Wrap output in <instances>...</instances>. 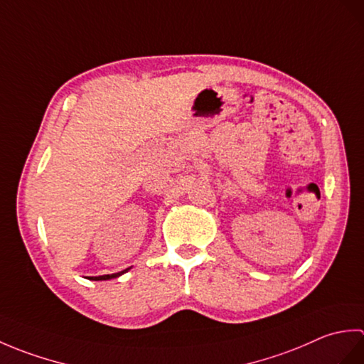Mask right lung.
<instances>
[{"instance_id": "1", "label": "right lung", "mask_w": 364, "mask_h": 364, "mask_svg": "<svg viewBox=\"0 0 364 364\" xmlns=\"http://www.w3.org/2000/svg\"><path fill=\"white\" fill-rule=\"evenodd\" d=\"M128 269L122 270V272H117V274H111V275H100V277H90V280H111V278H117L120 277L122 274H125Z\"/></svg>"}]
</instances>
